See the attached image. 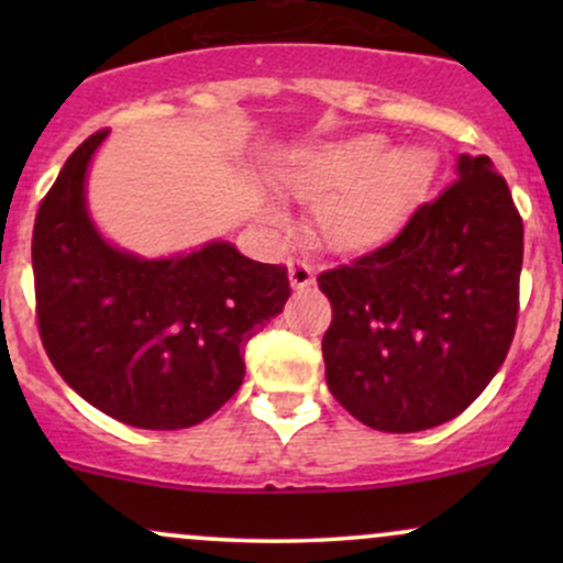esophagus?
I'll list each match as a JSON object with an SVG mask.
<instances>
[{
	"instance_id": "34e87169",
	"label": "esophagus",
	"mask_w": 563,
	"mask_h": 563,
	"mask_svg": "<svg viewBox=\"0 0 563 563\" xmlns=\"http://www.w3.org/2000/svg\"><path fill=\"white\" fill-rule=\"evenodd\" d=\"M288 280H290V288H309L314 283V269L309 267L307 262H301V260H296V262H290V267H288Z\"/></svg>"
}]
</instances>
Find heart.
I'll return each instance as SVG.
<instances>
[{
    "label": "heart",
    "mask_w": 563,
    "mask_h": 563,
    "mask_svg": "<svg viewBox=\"0 0 563 563\" xmlns=\"http://www.w3.org/2000/svg\"><path fill=\"white\" fill-rule=\"evenodd\" d=\"M429 179L421 153H391L384 137L363 134L331 145L309 147L275 166L273 183L286 196L314 203V232L335 254L376 249L402 224ZM264 219L275 228L286 214L273 203Z\"/></svg>",
    "instance_id": "1"
}]
</instances>
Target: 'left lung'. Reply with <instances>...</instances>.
Segmentation results:
<instances>
[{
  "mask_svg": "<svg viewBox=\"0 0 563 563\" xmlns=\"http://www.w3.org/2000/svg\"><path fill=\"white\" fill-rule=\"evenodd\" d=\"M455 172L391 243L318 277L333 307L328 389L389 434L461 416L514 341L525 224L487 156H461Z\"/></svg>",
  "mask_w": 563,
  "mask_h": 563,
  "instance_id": "obj_1",
  "label": "left lung"
}]
</instances>
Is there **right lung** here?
<instances>
[{"label":"right lung","instance_id":"right-lung-1","mask_svg":"<svg viewBox=\"0 0 563 563\" xmlns=\"http://www.w3.org/2000/svg\"><path fill=\"white\" fill-rule=\"evenodd\" d=\"M108 132L84 140L38 206V335L55 371L115 421L174 431L206 421L241 389L243 349L286 307L280 264L228 241L145 260L102 238L87 172Z\"/></svg>","mask_w":563,"mask_h":563}]
</instances>
